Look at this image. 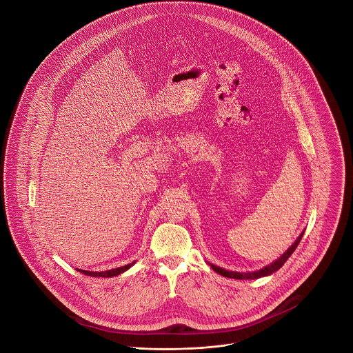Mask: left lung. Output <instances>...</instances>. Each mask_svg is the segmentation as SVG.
<instances>
[{
    "instance_id": "8db88e82",
    "label": "left lung",
    "mask_w": 353,
    "mask_h": 353,
    "mask_svg": "<svg viewBox=\"0 0 353 353\" xmlns=\"http://www.w3.org/2000/svg\"><path fill=\"white\" fill-rule=\"evenodd\" d=\"M303 233L305 232H301L300 233V236L294 240V243L285 251V253L278 259V260H275L274 263H271L270 265H267V267H264V268H261V270H259V271H251V272H234V271H228V270H225V268H221V267H216V265H214V264H211L210 263V265H211V268L215 271V272H218V274H221L222 276H226V278H233V279H259V278H263V276H268V275H271V274H274L275 271H278L285 263H286V260L293 254V251L296 250V247H297V244L300 243V240H301V237H303Z\"/></svg>"
}]
</instances>
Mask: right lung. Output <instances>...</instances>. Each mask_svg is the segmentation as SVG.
I'll use <instances>...</instances> for the list:
<instances>
[{"mask_svg": "<svg viewBox=\"0 0 353 353\" xmlns=\"http://www.w3.org/2000/svg\"><path fill=\"white\" fill-rule=\"evenodd\" d=\"M135 264V261H132L131 264H127L124 267H119L114 270H109V271H100V272H94V271H85V270H78L79 272L88 275V276H100V278H112V276H117L123 272H125L127 270H130L132 265Z\"/></svg>", "mask_w": 353, "mask_h": 353, "instance_id": "right-lung-1", "label": "right lung"}]
</instances>
